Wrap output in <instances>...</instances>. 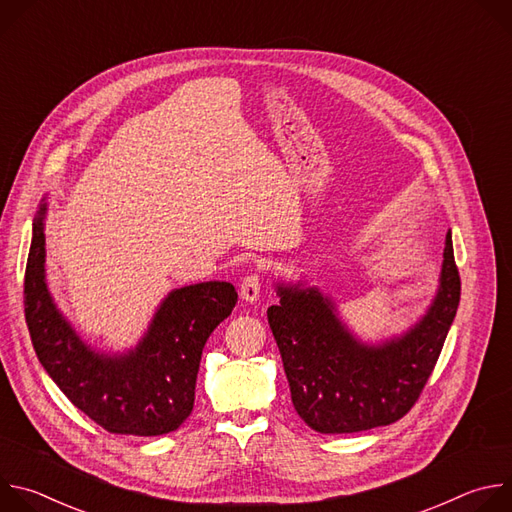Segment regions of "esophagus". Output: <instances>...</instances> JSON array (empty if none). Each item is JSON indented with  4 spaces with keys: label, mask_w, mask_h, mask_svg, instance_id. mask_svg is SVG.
<instances>
[{
    "label": "esophagus",
    "mask_w": 512,
    "mask_h": 512,
    "mask_svg": "<svg viewBox=\"0 0 512 512\" xmlns=\"http://www.w3.org/2000/svg\"><path fill=\"white\" fill-rule=\"evenodd\" d=\"M259 296H261V279L257 273H249L241 281V300L255 304L259 300Z\"/></svg>",
    "instance_id": "esophagus-1"
}]
</instances>
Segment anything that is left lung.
I'll list each match as a JSON object with an SVG mask.
<instances>
[{
    "label": "left lung",
    "instance_id": "1",
    "mask_svg": "<svg viewBox=\"0 0 512 512\" xmlns=\"http://www.w3.org/2000/svg\"><path fill=\"white\" fill-rule=\"evenodd\" d=\"M267 310L298 415L320 433H354L395 423L417 401L460 304L452 233L435 298L403 334L362 342L340 320L336 302L306 281L277 283Z\"/></svg>",
    "mask_w": 512,
    "mask_h": 512
}]
</instances>
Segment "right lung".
Listing matches in <instances>:
<instances>
[{"mask_svg":"<svg viewBox=\"0 0 512 512\" xmlns=\"http://www.w3.org/2000/svg\"><path fill=\"white\" fill-rule=\"evenodd\" d=\"M42 202L32 223L24 306L36 356L58 389L97 425L121 435H162L178 429L194 407L202 348L237 304L229 281L172 289L141 340L125 352L87 344L58 310L46 283Z\"/></svg>","mask_w":512,"mask_h":512,"instance_id":"add662e5","label":"right lung"}]
</instances>
